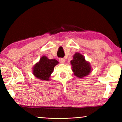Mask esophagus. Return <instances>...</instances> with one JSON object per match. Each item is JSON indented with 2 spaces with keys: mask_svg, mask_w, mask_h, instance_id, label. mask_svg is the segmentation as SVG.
Returning a JSON list of instances; mask_svg holds the SVG:
<instances>
[{
  "mask_svg": "<svg viewBox=\"0 0 122 122\" xmlns=\"http://www.w3.org/2000/svg\"><path fill=\"white\" fill-rule=\"evenodd\" d=\"M59 62L61 63H64L65 61H66V60H65V59H64V58H61L59 59Z\"/></svg>",
  "mask_w": 122,
  "mask_h": 122,
  "instance_id": "34e87169",
  "label": "esophagus"
}]
</instances>
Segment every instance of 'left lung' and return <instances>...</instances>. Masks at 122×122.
<instances>
[{
    "instance_id": "left-lung-1",
    "label": "left lung",
    "mask_w": 122,
    "mask_h": 122,
    "mask_svg": "<svg viewBox=\"0 0 122 122\" xmlns=\"http://www.w3.org/2000/svg\"><path fill=\"white\" fill-rule=\"evenodd\" d=\"M71 64L74 74L78 78L84 77L91 72L90 63L86 61L84 56L79 53H75Z\"/></svg>"
}]
</instances>
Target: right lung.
I'll return each instance as SVG.
<instances>
[{"label": "right lung", "mask_w": 122, "mask_h": 122, "mask_svg": "<svg viewBox=\"0 0 122 122\" xmlns=\"http://www.w3.org/2000/svg\"><path fill=\"white\" fill-rule=\"evenodd\" d=\"M59 62L56 59H49L47 56H43L39 62L36 63L33 68V74L36 78L41 81H49L54 66Z\"/></svg>", "instance_id": "add662e5"}]
</instances>
